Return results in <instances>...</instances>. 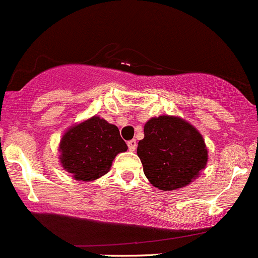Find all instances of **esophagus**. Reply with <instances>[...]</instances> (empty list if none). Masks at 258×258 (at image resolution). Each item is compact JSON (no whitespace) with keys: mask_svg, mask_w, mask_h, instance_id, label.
I'll use <instances>...</instances> for the list:
<instances>
[{"mask_svg":"<svg viewBox=\"0 0 258 258\" xmlns=\"http://www.w3.org/2000/svg\"><path fill=\"white\" fill-rule=\"evenodd\" d=\"M127 146H128V149L131 150V151H135L137 147V142L136 140H130L128 142H127Z\"/></svg>","mask_w":258,"mask_h":258,"instance_id":"34e87169","label":"esophagus"}]
</instances>
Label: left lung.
Masks as SVG:
<instances>
[{
  "mask_svg": "<svg viewBox=\"0 0 258 258\" xmlns=\"http://www.w3.org/2000/svg\"><path fill=\"white\" fill-rule=\"evenodd\" d=\"M137 155L144 172L160 190H175L190 184L206 167L208 151L202 135L177 117L151 118L144 127Z\"/></svg>",
  "mask_w": 258,
  "mask_h": 258,
  "instance_id": "left-lung-1",
  "label": "left lung"
}]
</instances>
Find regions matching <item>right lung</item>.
<instances>
[{
  "instance_id": "right-lung-1",
  "label": "right lung",
  "mask_w": 258,
  "mask_h": 258,
  "mask_svg": "<svg viewBox=\"0 0 258 258\" xmlns=\"http://www.w3.org/2000/svg\"><path fill=\"white\" fill-rule=\"evenodd\" d=\"M126 150L118 128L94 116L62 136L60 161L74 179L91 181L107 174L116 155Z\"/></svg>"
}]
</instances>
